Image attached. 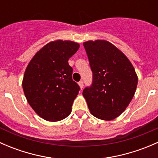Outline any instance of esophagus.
<instances>
[{
	"label": "esophagus",
	"mask_w": 158,
	"mask_h": 158,
	"mask_svg": "<svg viewBox=\"0 0 158 158\" xmlns=\"http://www.w3.org/2000/svg\"><path fill=\"white\" fill-rule=\"evenodd\" d=\"M79 87H80V89H82V88H83V86H84L83 82H82V81H80V82H79Z\"/></svg>",
	"instance_id": "34e87169"
}]
</instances>
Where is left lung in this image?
I'll list each match as a JSON object with an SVG mask.
<instances>
[{
	"mask_svg": "<svg viewBox=\"0 0 158 158\" xmlns=\"http://www.w3.org/2000/svg\"><path fill=\"white\" fill-rule=\"evenodd\" d=\"M91 70L92 83L82 92L91 114L102 120L120 115L133 98L138 76L125 54L106 40L83 44Z\"/></svg>",
	"mask_w": 158,
	"mask_h": 158,
	"instance_id": "1",
	"label": "left lung"
}]
</instances>
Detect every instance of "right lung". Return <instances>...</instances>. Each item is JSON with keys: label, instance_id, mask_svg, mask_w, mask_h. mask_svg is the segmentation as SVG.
<instances>
[{"label": "right lung", "instance_id": "obj_1", "mask_svg": "<svg viewBox=\"0 0 158 158\" xmlns=\"http://www.w3.org/2000/svg\"><path fill=\"white\" fill-rule=\"evenodd\" d=\"M79 48V44L73 41H52L35 54L27 67L22 83L24 95L45 120L57 122L71 113L80 88L72 79L68 60Z\"/></svg>", "mask_w": 158, "mask_h": 158}]
</instances>
